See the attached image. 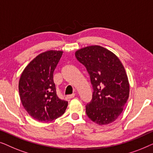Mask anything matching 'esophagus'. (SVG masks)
<instances>
[{
  "label": "esophagus",
  "mask_w": 153,
  "mask_h": 153,
  "mask_svg": "<svg viewBox=\"0 0 153 153\" xmlns=\"http://www.w3.org/2000/svg\"><path fill=\"white\" fill-rule=\"evenodd\" d=\"M74 96H75V95L74 94H72V95H67V98H68V99H72V98H73V97H74Z\"/></svg>",
  "instance_id": "obj_1"
}]
</instances>
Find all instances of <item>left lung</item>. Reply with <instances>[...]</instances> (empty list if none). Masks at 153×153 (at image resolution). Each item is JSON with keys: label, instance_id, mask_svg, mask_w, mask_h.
Instances as JSON below:
<instances>
[{"label": "left lung", "instance_id": "1", "mask_svg": "<svg viewBox=\"0 0 153 153\" xmlns=\"http://www.w3.org/2000/svg\"><path fill=\"white\" fill-rule=\"evenodd\" d=\"M75 56L85 67L93 85V98L85 106L87 116L100 125L113 123L122 114L129 98L124 66L113 52L101 46L82 48Z\"/></svg>", "mask_w": 153, "mask_h": 153}]
</instances>
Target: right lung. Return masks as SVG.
Returning a JSON list of instances; mask_svg holds the SVG:
<instances>
[{
    "label": "right lung",
    "mask_w": 153,
    "mask_h": 153,
    "mask_svg": "<svg viewBox=\"0 0 153 153\" xmlns=\"http://www.w3.org/2000/svg\"><path fill=\"white\" fill-rule=\"evenodd\" d=\"M63 51L49 50L37 56L21 74L19 91L22 105L39 122L56 120L65 111L68 102L56 95L53 72Z\"/></svg>",
    "instance_id": "add662e5"
}]
</instances>
